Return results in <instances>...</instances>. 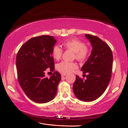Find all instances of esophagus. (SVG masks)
I'll list each match as a JSON object with an SVG mask.
<instances>
[{"label": "esophagus", "instance_id": "obj_1", "mask_svg": "<svg viewBox=\"0 0 128 128\" xmlns=\"http://www.w3.org/2000/svg\"><path fill=\"white\" fill-rule=\"evenodd\" d=\"M66 74H64V73H62V76H66Z\"/></svg>", "mask_w": 128, "mask_h": 128}]
</instances>
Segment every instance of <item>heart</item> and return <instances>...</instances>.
Segmentation results:
<instances>
[{"label":"heart","instance_id":"obj_1","mask_svg":"<svg viewBox=\"0 0 128 128\" xmlns=\"http://www.w3.org/2000/svg\"><path fill=\"white\" fill-rule=\"evenodd\" d=\"M64 47L72 50L75 53V57L78 60L83 61L88 58L89 49L85 46L83 42L78 39L68 40L63 43ZM62 54V49L58 46H54L53 48V56L56 60L60 59ZM78 68L77 64L74 62H61L56 65V69L59 72L64 74L71 72Z\"/></svg>","mask_w":128,"mask_h":128}]
</instances>
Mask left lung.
Wrapping results in <instances>:
<instances>
[{"label": "left lung", "instance_id": "obj_1", "mask_svg": "<svg viewBox=\"0 0 128 128\" xmlns=\"http://www.w3.org/2000/svg\"><path fill=\"white\" fill-rule=\"evenodd\" d=\"M92 47L90 56L81 71L88 72L84 80L76 75L73 84V91L78 99L91 102L97 99L107 88L112 75L113 54L107 43L97 36L86 34ZM85 74L83 75V76Z\"/></svg>", "mask_w": 128, "mask_h": 128}]
</instances>
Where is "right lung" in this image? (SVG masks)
<instances>
[{"label": "right lung", "mask_w": 128, "mask_h": 128, "mask_svg": "<svg viewBox=\"0 0 128 128\" xmlns=\"http://www.w3.org/2000/svg\"><path fill=\"white\" fill-rule=\"evenodd\" d=\"M56 42L53 36L42 35L30 39L21 46L16 56L18 78L21 88L30 99L38 103L55 97L61 74L54 72L48 78L45 70H54L53 48Z\"/></svg>", "instance_id": "right-lung-1"}]
</instances>
